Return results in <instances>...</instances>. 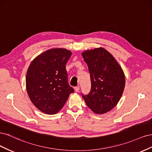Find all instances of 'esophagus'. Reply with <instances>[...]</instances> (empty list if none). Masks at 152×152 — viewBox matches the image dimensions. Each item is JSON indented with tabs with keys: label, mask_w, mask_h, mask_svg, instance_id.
<instances>
[{
	"label": "esophagus",
	"mask_w": 152,
	"mask_h": 152,
	"mask_svg": "<svg viewBox=\"0 0 152 152\" xmlns=\"http://www.w3.org/2000/svg\"><path fill=\"white\" fill-rule=\"evenodd\" d=\"M79 89H80L79 86H77L75 87V92H77V93H78V92L79 91Z\"/></svg>",
	"instance_id": "obj_1"
}]
</instances>
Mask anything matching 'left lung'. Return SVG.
<instances>
[{"label":"left lung","mask_w":152,"mask_h":152,"mask_svg":"<svg viewBox=\"0 0 152 152\" xmlns=\"http://www.w3.org/2000/svg\"><path fill=\"white\" fill-rule=\"evenodd\" d=\"M88 66L91 88L87 95L82 94L86 104L97 114L113 109L120 100L125 87L122 68L108 50L103 48L82 53Z\"/></svg>","instance_id":"obj_1"}]
</instances>
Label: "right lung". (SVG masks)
Returning a JSON list of instances; mask_svg holds the SVG:
<instances>
[{"instance_id":"obj_1","label":"right lung","mask_w":152,"mask_h":152,"mask_svg":"<svg viewBox=\"0 0 152 152\" xmlns=\"http://www.w3.org/2000/svg\"><path fill=\"white\" fill-rule=\"evenodd\" d=\"M70 50L63 48L49 49L31 61L26 76V87L31 102L41 112L58 113L74 92L68 83L66 64Z\"/></svg>"}]
</instances>
